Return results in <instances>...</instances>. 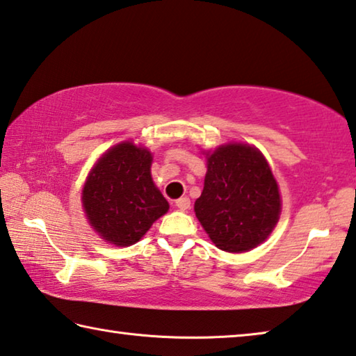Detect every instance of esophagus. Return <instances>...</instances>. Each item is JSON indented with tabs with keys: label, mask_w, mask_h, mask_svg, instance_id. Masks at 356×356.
Masks as SVG:
<instances>
[{
	"label": "esophagus",
	"mask_w": 356,
	"mask_h": 356,
	"mask_svg": "<svg viewBox=\"0 0 356 356\" xmlns=\"http://www.w3.org/2000/svg\"><path fill=\"white\" fill-rule=\"evenodd\" d=\"M175 207H177L179 211H188L191 208V200L188 197H181L175 202Z\"/></svg>",
	"instance_id": "obj_1"
}]
</instances>
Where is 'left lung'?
<instances>
[{
  "label": "left lung",
  "instance_id": "8db88e82",
  "mask_svg": "<svg viewBox=\"0 0 356 356\" xmlns=\"http://www.w3.org/2000/svg\"><path fill=\"white\" fill-rule=\"evenodd\" d=\"M195 216L220 250L241 253L267 239L282 213L277 179L258 148L227 143L207 153Z\"/></svg>",
  "mask_w": 356,
  "mask_h": 356
}]
</instances>
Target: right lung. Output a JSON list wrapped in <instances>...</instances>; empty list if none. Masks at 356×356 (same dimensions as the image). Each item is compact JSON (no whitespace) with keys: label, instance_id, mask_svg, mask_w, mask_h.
<instances>
[{"label":"right lung","instance_id":"obj_1","mask_svg":"<svg viewBox=\"0 0 356 356\" xmlns=\"http://www.w3.org/2000/svg\"><path fill=\"white\" fill-rule=\"evenodd\" d=\"M153 156L133 142L109 148L86 179L83 207L90 227L117 247L142 239L168 203L152 178Z\"/></svg>","mask_w":356,"mask_h":356}]
</instances>
